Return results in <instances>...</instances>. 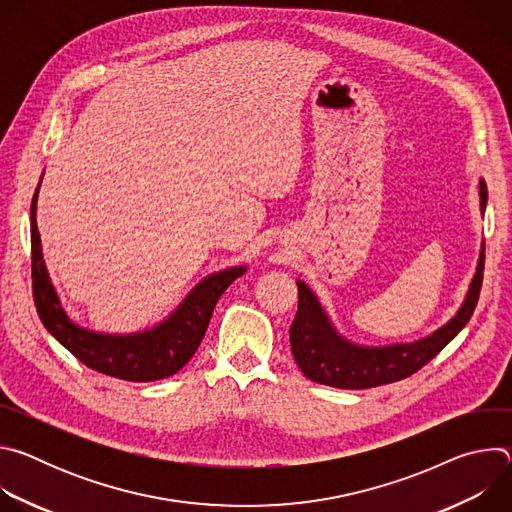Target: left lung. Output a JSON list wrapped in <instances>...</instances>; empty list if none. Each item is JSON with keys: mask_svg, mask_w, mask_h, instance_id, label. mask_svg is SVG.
<instances>
[{"mask_svg": "<svg viewBox=\"0 0 512 512\" xmlns=\"http://www.w3.org/2000/svg\"><path fill=\"white\" fill-rule=\"evenodd\" d=\"M478 188L480 212L484 214L488 200L484 180L478 182ZM482 271L484 245L480 247L468 294L454 318L425 338L387 346H362L338 334L314 291L298 279V314L289 328L291 352L298 367L310 381L338 389H371L417 373L423 364L450 344L472 318L482 287Z\"/></svg>", "mask_w": 512, "mask_h": 512, "instance_id": "8db88e82", "label": "left lung"}]
</instances>
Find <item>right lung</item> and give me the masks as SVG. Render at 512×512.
<instances>
[{
	"instance_id": "1",
	"label": "right lung",
	"mask_w": 512,
	"mask_h": 512,
	"mask_svg": "<svg viewBox=\"0 0 512 512\" xmlns=\"http://www.w3.org/2000/svg\"><path fill=\"white\" fill-rule=\"evenodd\" d=\"M42 182V178H40ZM38 190L30 208L32 231V291L44 328L89 369L131 381L150 383L176 375L194 356L208 328L212 310L225 289L247 271V265L229 267L206 275L192 287L184 302L160 324L131 334H105L72 322L60 306L56 289L42 259V243L36 225Z\"/></svg>"
}]
</instances>
